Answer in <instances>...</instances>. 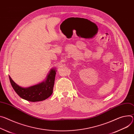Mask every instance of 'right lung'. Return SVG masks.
<instances>
[{"mask_svg":"<svg viewBox=\"0 0 134 134\" xmlns=\"http://www.w3.org/2000/svg\"><path fill=\"white\" fill-rule=\"evenodd\" d=\"M55 68H52L45 81L27 88L19 86L9 76L10 84L16 93L23 99L31 102L44 100L53 93L56 74Z\"/></svg>","mask_w":134,"mask_h":134,"instance_id":"1","label":"right lung"}]
</instances>
